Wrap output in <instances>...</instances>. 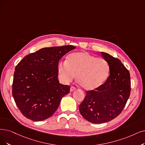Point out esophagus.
Wrapping results in <instances>:
<instances>
[{
	"label": "esophagus",
	"mask_w": 145,
	"mask_h": 145,
	"mask_svg": "<svg viewBox=\"0 0 145 145\" xmlns=\"http://www.w3.org/2000/svg\"><path fill=\"white\" fill-rule=\"evenodd\" d=\"M75 90H76V88H74V87H71V88H70V91L71 92Z\"/></svg>",
	"instance_id": "1"
}]
</instances>
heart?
<instances>
[{"mask_svg": "<svg viewBox=\"0 0 145 145\" xmlns=\"http://www.w3.org/2000/svg\"><path fill=\"white\" fill-rule=\"evenodd\" d=\"M57 71L64 83L71 82L76 75L77 82L86 91L98 89L107 79L109 66L107 61L84 52L69 54L66 61H59Z\"/></svg>", "mask_w": 145, "mask_h": 145, "instance_id": "1", "label": "heart"}]
</instances>
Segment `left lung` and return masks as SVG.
<instances>
[{
	"label": "left lung",
	"mask_w": 145,
	"mask_h": 145,
	"mask_svg": "<svg viewBox=\"0 0 145 145\" xmlns=\"http://www.w3.org/2000/svg\"><path fill=\"white\" fill-rule=\"evenodd\" d=\"M108 63L110 74L106 82L99 88L86 91V95L79 105L81 115L92 123L108 122L122 112L130 94L129 71L121 61L101 52Z\"/></svg>",
	"instance_id": "left-lung-1"
}]
</instances>
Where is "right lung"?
Returning <instances> with one entry per match:
<instances>
[{
	"label": "right lung",
	"instance_id": "1",
	"mask_svg": "<svg viewBox=\"0 0 145 145\" xmlns=\"http://www.w3.org/2000/svg\"><path fill=\"white\" fill-rule=\"evenodd\" d=\"M75 48L72 45L42 48L25 56L16 66L12 95L26 118L35 121L48 119L69 93L70 87L59 82L57 64Z\"/></svg>",
	"mask_w": 145,
	"mask_h": 145
}]
</instances>
